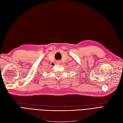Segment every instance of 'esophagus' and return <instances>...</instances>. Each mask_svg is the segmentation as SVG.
I'll return each instance as SVG.
<instances>
[{
    "mask_svg": "<svg viewBox=\"0 0 123 123\" xmlns=\"http://www.w3.org/2000/svg\"><path fill=\"white\" fill-rule=\"evenodd\" d=\"M56 63L57 64H60V61H57L56 62Z\"/></svg>",
    "mask_w": 123,
    "mask_h": 123,
    "instance_id": "34e87169",
    "label": "esophagus"
}]
</instances>
